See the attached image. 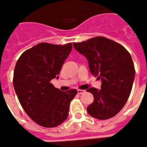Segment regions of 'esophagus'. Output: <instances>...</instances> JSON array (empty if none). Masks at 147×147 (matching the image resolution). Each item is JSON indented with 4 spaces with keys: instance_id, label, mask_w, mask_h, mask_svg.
Returning <instances> with one entry per match:
<instances>
[{
    "instance_id": "obj_1",
    "label": "esophagus",
    "mask_w": 147,
    "mask_h": 147,
    "mask_svg": "<svg viewBox=\"0 0 147 147\" xmlns=\"http://www.w3.org/2000/svg\"><path fill=\"white\" fill-rule=\"evenodd\" d=\"M84 92H85V90H77L78 94H79V95H81V94L84 93Z\"/></svg>"
}]
</instances>
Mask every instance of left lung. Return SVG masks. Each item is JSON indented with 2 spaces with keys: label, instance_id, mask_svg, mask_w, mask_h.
Listing matches in <instances>:
<instances>
[{
  "label": "left lung",
  "instance_id": "left-lung-1",
  "mask_svg": "<svg viewBox=\"0 0 147 147\" xmlns=\"http://www.w3.org/2000/svg\"><path fill=\"white\" fill-rule=\"evenodd\" d=\"M73 45L87 59L90 73L102 82L100 90H87L94 97L87 112L98 119L113 117L125 105L131 92L136 75L131 55L122 45L101 36Z\"/></svg>",
  "mask_w": 147,
  "mask_h": 147
}]
</instances>
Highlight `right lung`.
<instances>
[{
    "instance_id": "1",
    "label": "right lung",
    "mask_w": 147,
    "mask_h": 147,
    "mask_svg": "<svg viewBox=\"0 0 147 147\" xmlns=\"http://www.w3.org/2000/svg\"><path fill=\"white\" fill-rule=\"evenodd\" d=\"M72 44L41 43L22 54L14 71V90L26 114L44 127H55L67 119L76 90L63 92L50 82L58 79Z\"/></svg>"
}]
</instances>
